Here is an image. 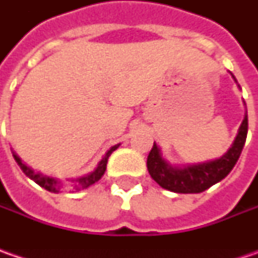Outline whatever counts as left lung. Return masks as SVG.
Masks as SVG:
<instances>
[{"instance_id": "1", "label": "left lung", "mask_w": 258, "mask_h": 258, "mask_svg": "<svg viewBox=\"0 0 258 258\" xmlns=\"http://www.w3.org/2000/svg\"><path fill=\"white\" fill-rule=\"evenodd\" d=\"M233 79L235 80L234 76ZM247 131H248V119L245 113L243 122L238 127L237 136L233 145L228 148V151L217 159L201 162V164L182 165V166L169 164L166 159L162 158L158 145L154 144V148L148 155V161H146L148 171L155 182L159 183L168 191L178 194L203 192L210 186H213L214 183L220 182L231 172L243 151Z\"/></svg>"}]
</instances>
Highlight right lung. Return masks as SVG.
Segmentation results:
<instances>
[{
    "instance_id": "1",
    "label": "right lung",
    "mask_w": 258,
    "mask_h": 258,
    "mask_svg": "<svg viewBox=\"0 0 258 258\" xmlns=\"http://www.w3.org/2000/svg\"><path fill=\"white\" fill-rule=\"evenodd\" d=\"M119 145H114L112 146L106 154L103 155V158L99 161V164L97 166L94 168V171H92L90 173H87V175H83V176H79V178H76V179H72V183H73V188H75V191H80V189H86V188H89L90 185H93L94 182H97L102 176H103L104 171H106V165H107V159H109V156L112 155L113 151H116L117 148H119ZM14 155V159L17 164L20 165V168L23 169V172L30 178V179H33L35 183H38L41 188H44L47 191H50V192H60V189H61V181H58L57 178H51V176H47V175H43L41 172H35L34 169H31L30 166H27V165L20 159V156L18 155Z\"/></svg>"
}]
</instances>
